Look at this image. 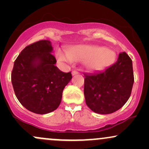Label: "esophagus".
Returning a JSON list of instances; mask_svg holds the SVG:
<instances>
[{
	"label": "esophagus",
	"mask_w": 149,
	"mask_h": 149,
	"mask_svg": "<svg viewBox=\"0 0 149 149\" xmlns=\"http://www.w3.org/2000/svg\"><path fill=\"white\" fill-rule=\"evenodd\" d=\"M76 74H78V71H76V70H74V71H72V75H73V76H74V75H76Z\"/></svg>",
	"instance_id": "obj_1"
}]
</instances>
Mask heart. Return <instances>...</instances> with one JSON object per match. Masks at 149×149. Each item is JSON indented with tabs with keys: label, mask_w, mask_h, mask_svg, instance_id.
Instances as JSON below:
<instances>
[{
	"label": "heart",
	"mask_w": 149,
	"mask_h": 149,
	"mask_svg": "<svg viewBox=\"0 0 149 149\" xmlns=\"http://www.w3.org/2000/svg\"><path fill=\"white\" fill-rule=\"evenodd\" d=\"M57 60L61 63L71 64L73 61H83L84 67L89 71H100L113 63L116 53L106 47L99 45H78L66 51L59 49Z\"/></svg>",
	"instance_id": "obj_1"
}]
</instances>
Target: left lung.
I'll return each mask as SVG.
<instances>
[{"mask_svg":"<svg viewBox=\"0 0 149 149\" xmlns=\"http://www.w3.org/2000/svg\"><path fill=\"white\" fill-rule=\"evenodd\" d=\"M85 102L92 111L111 113L124 106L130 97L134 83L132 61L120 52L116 63L102 72L85 74Z\"/></svg>","mask_w":149,"mask_h":149,"instance_id":"1","label":"left lung"}]
</instances>
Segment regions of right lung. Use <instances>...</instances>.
I'll list each match as a JSON object with an SVG mask.
<instances>
[{
    "label": "right lung",
    "instance_id": "1",
    "mask_svg": "<svg viewBox=\"0 0 149 149\" xmlns=\"http://www.w3.org/2000/svg\"><path fill=\"white\" fill-rule=\"evenodd\" d=\"M50 41L39 40L27 45L15 61L11 73L13 89L19 102L30 111L48 113L61 103L62 92L72 78L55 66Z\"/></svg>",
    "mask_w": 149,
    "mask_h": 149
}]
</instances>
